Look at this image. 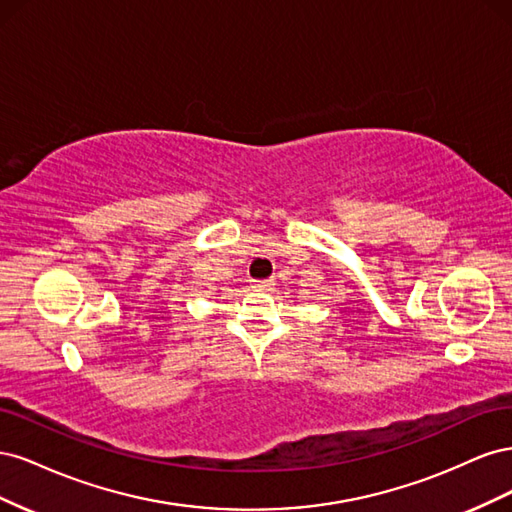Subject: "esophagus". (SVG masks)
<instances>
[{"instance_id": "34e87169", "label": "esophagus", "mask_w": 512, "mask_h": 512, "mask_svg": "<svg viewBox=\"0 0 512 512\" xmlns=\"http://www.w3.org/2000/svg\"><path fill=\"white\" fill-rule=\"evenodd\" d=\"M256 290H271L273 288V280H262V282H256L254 284Z\"/></svg>"}]
</instances>
